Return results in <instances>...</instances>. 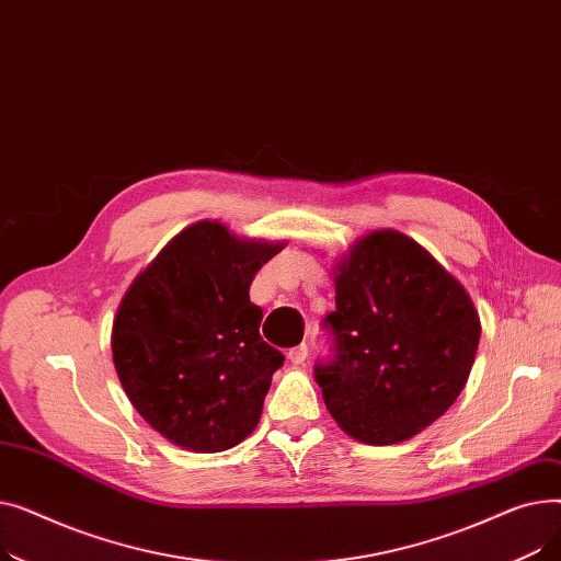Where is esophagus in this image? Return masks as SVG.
<instances>
[{
  "mask_svg": "<svg viewBox=\"0 0 561 561\" xmlns=\"http://www.w3.org/2000/svg\"><path fill=\"white\" fill-rule=\"evenodd\" d=\"M307 355H309L307 343H300V345H296V347H290V350H288V362H290V364H296V366H300V364H305V362H307Z\"/></svg>",
  "mask_w": 561,
  "mask_h": 561,
  "instance_id": "esophagus-1",
  "label": "esophagus"
}]
</instances>
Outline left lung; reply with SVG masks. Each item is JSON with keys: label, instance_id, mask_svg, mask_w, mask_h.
Instances as JSON below:
<instances>
[{"label": "left lung", "instance_id": "8db88e82", "mask_svg": "<svg viewBox=\"0 0 561 561\" xmlns=\"http://www.w3.org/2000/svg\"><path fill=\"white\" fill-rule=\"evenodd\" d=\"M336 357L316 381L336 425L393 446L453 407L476 362L480 316L468 290L421 243L377 229L334 265Z\"/></svg>", "mask_w": 561, "mask_h": 561}]
</instances>
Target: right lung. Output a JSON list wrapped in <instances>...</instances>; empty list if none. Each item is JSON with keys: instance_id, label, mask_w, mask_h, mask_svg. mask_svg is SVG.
<instances>
[{"instance_id": "obj_1", "label": "right lung", "mask_w": 561, "mask_h": 561, "mask_svg": "<svg viewBox=\"0 0 561 561\" xmlns=\"http://www.w3.org/2000/svg\"><path fill=\"white\" fill-rule=\"evenodd\" d=\"M284 245L199 220L174 236L117 305V379L170 444L222 453L254 432L284 355L259 334L263 313L250 302V284Z\"/></svg>"}]
</instances>
